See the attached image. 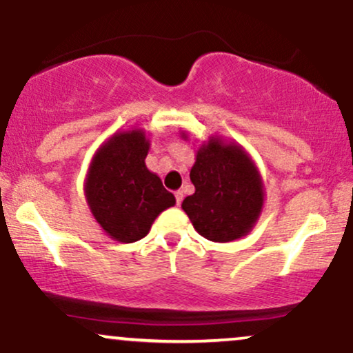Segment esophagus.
<instances>
[{"instance_id": "obj_1", "label": "esophagus", "mask_w": 353, "mask_h": 353, "mask_svg": "<svg viewBox=\"0 0 353 353\" xmlns=\"http://www.w3.org/2000/svg\"><path fill=\"white\" fill-rule=\"evenodd\" d=\"M174 196H176V204L181 205L182 199H184V192H182V190H176V192H174Z\"/></svg>"}]
</instances>
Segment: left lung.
<instances>
[{
  "instance_id": "left-lung-1",
  "label": "left lung",
  "mask_w": 353,
  "mask_h": 353,
  "mask_svg": "<svg viewBox=\"0 0 353 353\" xmlns=\"http://www.w3.org/2000/svg\"><path fill=\"white\" fill-rule=\"evenodd\" d=\"M190 181L196 192L185 197L182 209L202 237L230 242L252 229L264 204V190L245 151L210 139L197 152Z\"/></svg>"
}]
</instances>
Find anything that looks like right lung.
<instances>
[{
    "label": "right lung",
    "instance_id": "right-lung-1",
    "mask_svg": "<svg viewBox=\"0 0 353 353\" xmlns=\"http://www.w3.org/2000/svg\"><path fill=\"white\" fill-rule=\"evenodd\" d=\"M149 141L141 131L108 141L92 161L86 197L92 216L116 241L131 244L148 236L154 219L176 199L145 168Z\"/></svg>",
    "mask_w": 353,
    "mask_h": 353
}]
</instances>
